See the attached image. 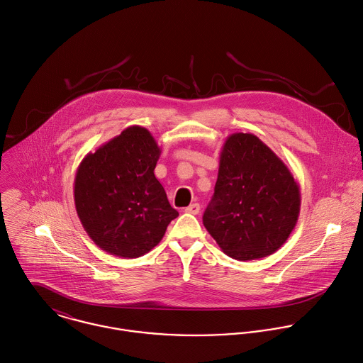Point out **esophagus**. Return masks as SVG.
I'll use <instances>...</instances> for the list:
<instances>
[{"label": "esophagus", "mask_w": 363, "mask_h": 363, "mask_svg": "<svg viewBox=\"0 0 363 363\" xmlns=\"http://www.w3.org/2000/svg\"><path fill=\"white\" fill-rule=\"evenodd\" d=\"M186 213H189V214H199L200 213V204L199 203H193V204H190L186 210H184Z\"/></svg>", "instance_id": "esophagus-1"}]
</instances>
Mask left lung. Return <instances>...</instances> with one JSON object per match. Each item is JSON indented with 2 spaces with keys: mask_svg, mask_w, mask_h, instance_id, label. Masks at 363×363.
<instances>
[{
  "mask_svg": "<svg viewBox=\"0 0 363 363\" xmlns=\"http://www.w3.org/2000/svg\"><path fill=\"white\" fill-rule=\"evenodd\" d=\"M300 186L256 135L231 133L220 153L214 197L203 224L224 253L253 260L274 253L294 230Z\"/></svg>",
  "mask_w": 363,
  "mask_h": 363,
  "instance_id": "left-lung-1",
  "label": "left lung"
}]
</instances>
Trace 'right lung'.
Wrapping results in <instances>:
<instances>
[{"label": "right lung", "mask_w": 363, "mask_h": 363, "mask_svg": "<svg viewBox=\"0 0 363 363\" xmlns=\"http://www.w3.org/2000/svg\"><path fill=\"white\" fill-rule=\"evenodd\" d=\"M160 147L139 125L87 153L74 177V206L87 235L103 250L139 257L162 241L179 213L155 177Z\"/></svg>", "instance_id": "1"}]
</instances>
